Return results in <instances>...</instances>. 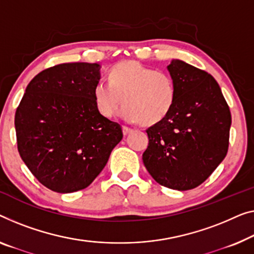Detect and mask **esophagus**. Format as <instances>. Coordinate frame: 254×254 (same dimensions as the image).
Instances as JSON below:
<instances>
[{
  "mask_svg": "<svg viewBox=\"0 0 254 254\" xmlns=\"http://www.w3.org/2000/svg\"><path fill=\"white\" fill-rule=\"evenodd\" d=\"M122 128H123V134H124V135H127V134L131 133V132H132V128L127 127H123Z\"/></svg>",
  "mask_w": 254,
  "mask_h": 254,
  "instance_id": "esophagus-1",
  "label": "esophagus"
}]
</instances>
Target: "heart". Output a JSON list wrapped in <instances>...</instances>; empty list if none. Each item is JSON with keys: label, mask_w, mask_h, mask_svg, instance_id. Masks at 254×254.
<instances>
[{"label": "heart", "mask_w": 254, "mask_h": 254, "mask_svg": "<svg viewBox=\"0 0 254 254\" xmlns=\"http://www.w3.org/2000/svg\"><path fill=\"white\" fill-rule=\"evenodd\" d=\"M176 84L168 73L146 67L135 60L121 62L112 68L109 81L100 79L93 88L98 112L113 117L126 103L120 116L127 123L141 121L151 126L169 114L176 101Z\"/></svg>", "instance_id": "obj_1"}]
</instances>
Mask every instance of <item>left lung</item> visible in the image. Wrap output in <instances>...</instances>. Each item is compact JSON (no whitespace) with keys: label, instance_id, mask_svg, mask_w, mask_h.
Segmentation results:
<instances>
[{"label":"left lung","instance_id":"1","mask_svg":"<svg viewBox=\"0 0 254 254\" xmlns=\"http://www.w3.org/2000/svg\"><path fill=\"white\" fill-rule=\"evenodd\" d=\"M166 68L176 84V101L163 120L147 128L142 161L162 186L188 190L224 161L232 115L212 75L179 59Z\"/></svg>","mask_w":254,"mask_h":254}]
</instances>
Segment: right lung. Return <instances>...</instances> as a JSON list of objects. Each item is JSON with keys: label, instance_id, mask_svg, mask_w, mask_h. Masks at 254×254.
Here are the masks:
<instances>
[{"label": "right lung", "instance_id": "obj_1", "mask_svg": "<svg viewBox=\"0 0 254 254\" xmlns=\"http://www.w3.org/2000/svg\"><path fill=\"white\" fill-rule=\"evenodd\" d=\"M99 64L67 63L41 71L19 104L18 150L34 177L51 190L84 189L107 164L122 127L98 112L93 88Z\"/></svg>", "mask_w": 254, "mask_h": 254}]
</instances>
